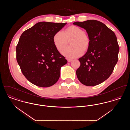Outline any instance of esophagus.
<instances>
[{
    "instance_id": "1",
    "label": "esophagus",
    "mask_w": 130,
    "mask_h": 130,
    "mask_svg": "<svg viewBox=\"0 0 130 130\" xmlns=\"http://www.w3.org/2000/svg\"><path fill=\"white\" fill-rule=\"evenodd\" d=\"M72 61V59H68V62H70Z\"/></svg>"
}]
</instances>
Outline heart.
<instances>
[{
  "label": "heart",
  "instance_id": "1",
  "mask_svg": "<svg viewBox=\"0 0 130 130\" xmlns=\"http://www.w3.org/2000/svg\"><path fill=\"white\" fill-rule=\"evenodd\" d=\"M70 40L71 46L63 50L61 52L63 56L74 58L81 56L84 50L86 51L90 45V38L84 31L76 26H71L64 32L58 31L53 37V41L56 48L59 51L62 50Z\"/></svg>",
  "mask_w": 130,
  "mask_h": 130
}]
</instances>
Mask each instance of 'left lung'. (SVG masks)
I'll return each mask as SVG.
<instances>
[{"instance_id": "1", "label": "left lung", "mask_w": 130, "mask_h": 130, "mask_svg": "<svg viewBox=\"0 0 130 130\" xmlns=\"http://www.w3.org/2000/svg\"><path fill=\"white\" fill-rule=\"evenodd\" d=\"M86 30L90 42L86 53L79 58L77 78L87 86H93L108 79L118 61L119 47L114 33L104 23L95 20L75 22Z\"/></svg>"}]
</instances>
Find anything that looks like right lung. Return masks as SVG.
Returning a JSON list of instances; mask_svg holds the SVG:
<instances>
[{
  "instance_id": "right-lung-1",
  "label": "right lung",
  "mask_w": 130,
  "mask_h": 130,
  "mask_svg": "<svg viewBox=\"0 0 130 130\" xmlns=\"http://www.w3.org/2000/svg\"><path fill=\"white\" fill-rule=\"evenodd\" d=\"M66 24L40 22L21 35L17 60L22 74L33 84L48 87L58 80L61 67L67 60L56 48L53 37Z\"/></svg>"
}]
</instances>
